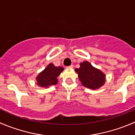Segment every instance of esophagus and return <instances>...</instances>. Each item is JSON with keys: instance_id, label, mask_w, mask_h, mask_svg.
Returning <instances> with one entry per match:
<instances>
[{"instance_id": "esophagus-1", "label": "esophagus", "mask_w": 135, "mask_h": 135, "mask_svg": "<svg viewBox=\"0 0 135 135\" xmlns=\"http://www.w3.org/2000/svg\"><path fill=\"white\" fill-rule=\"evenodd\" d=\"M73 66H73V65H70V66H66V68H67V69H73Z\"/></svg>"}]
</instances>
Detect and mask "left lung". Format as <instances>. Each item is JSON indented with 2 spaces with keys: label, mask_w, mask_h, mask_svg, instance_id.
I'll list each match as a JSON object with an SVG mask.
<instances>
[{
  "label": "left lung",
  "mask_w": 135,
  "mask_h": 135,
  "mask_svg": "<svg viewBox=\"0 0 135 135\" xmlns=\"http://www.w3.org/2000/svg\"><path fill=\"white\" fill-rule=\"evenodd\" d=\"M82 85L88 88L97 89L105 83V76L102 71L93 67L90 62L80 63L79 69H75Z\"/></svg>",
  "instance_id": "obj_1"
}]
</instances>
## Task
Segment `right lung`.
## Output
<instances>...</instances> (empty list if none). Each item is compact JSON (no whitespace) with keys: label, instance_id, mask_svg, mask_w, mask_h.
<instances>
[{"label":"right lung","instance_id":"obj_1","mask_svg":"<svg viewBox=\"0 0 135 135\" xmlns=\"http://www.w3.org/2000/svg\"><path fill=\"white\" fill-rule=\"evenodd\" d=\"M64 70L62 66H55L53 64H49L37 77V84L41 87L55 85L57 83V77Z\"/></svg>","mask_w":135,"mask_h":135}]
</instances>
